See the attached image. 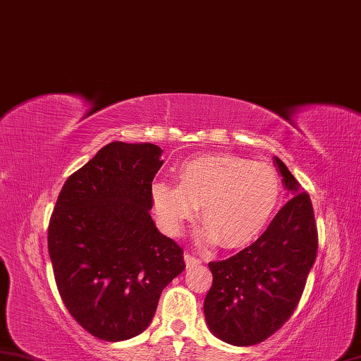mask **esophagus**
Here are the masks:
<instances>
[{"label": "esophagus", "mask_w": 361, "mask_h": 361, "mask_svg": "<svg viewBox=\"0 0 361 361\" xmlns=\"http://www.w3.org/2000/svg\"><path fill=\"white\" fill-rule=\"evenodd\" d=\"M183 259H185L187 269H192V267H195V265H200L201 264V261L198 259V257H195L193 255H190V253L183 255Z\"/></svg>", "instance_id": "esophagus-1"}]
</instances>
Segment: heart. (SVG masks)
I'll return each instance as SVG.
<instances>
[{
	"label": "heart",
	"instance_id": "b5f03b06",
	"mask_svg": "<svg viewBox=\"0 0 361 361\" xmlns=\"http://www.w3.org/2000/svg\"><path fill=\"white\" fill-rule=\"evenodd\" d=\"M179 185H152L155 215L168 234H180L200 209L201 239L226 248L247 247L267 228L281 196V180L265 163L234 155H204L183 163Z\"/></svg>",
	"mask_w": 361,
	"mask_h": 361
}]
</instances>
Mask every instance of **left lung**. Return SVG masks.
<instances>
[{"label":"left lung","mask_w":361,"mask_h":361,"mask_svg":"<svg viewBox=\"0 0 361 361\" xmlns=\"http://www.w3.org/2000/svg\"><path fill=\"white\" fill-rule=\"evenodd\" d=\"M289 192L264 234L240 253L209 262L214 281L204 300L210 331L233 345L265 341L292 316L317 253V228L310 195L275 157Z\"/></svg>","instance_id":"1"}]
</instances>
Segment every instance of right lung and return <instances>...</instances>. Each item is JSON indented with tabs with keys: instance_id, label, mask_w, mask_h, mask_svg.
I'll list each match as a JSON object with an SVG mask.
<instances>
[{
	"instance_id": "right-lung-1",
	"label": "right lung",
	"mask_w": 361,
	"mask_h": 361,
	"mask_svg": "<svg viewBox=\"0 0 361 361\" xmlns=\"http://www.w3.org/2000/svg\"><path fill=\"white\" fill-rule=\"evenodd\" d=\"M151 142L113 141L66 180L49 224L54 281L67 311L104 341L145 331L161 290L185 269L183 250L155 228Z\"/></svg>"
}]
</instances>
